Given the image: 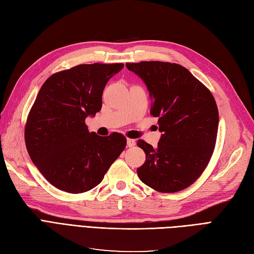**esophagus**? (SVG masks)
Returning a JSON list of instances; mask_svg holds the SVG:
<instances>
[{
    "instance_id": "obj_1",
    "label": "esophagus",
    "mask_w": 254,
    "mask_h": 254,
    "mask_svg": "<svg viewBox=\"0 0 254 254\" xmlns=\"http://www.w3.org/2000/svg\"><path fill=\"white\" fill-rule=\"evenodd\" d=\"M135 145V141L132 139H127V146L128 147H133Z\"/></svg>"
}]
</instances>
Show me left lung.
<instances>
[{
    "mask_svg": "<svg viewBox=\"0 0 254 254\" xmlns=\"http://www.w3.org/2000/svg\"><path fill=\"white\" fill-rule=\"evenodd\" d=\"M126 66L147 86L150 114L159 119L162 132L157 148L137 141L146 155L137 176L160 193L189 188L201 176L215 148L219 117L214 96L180 64L141 61Z\"/></svg>",
    "mask_w": 254,
    "mask_h": 254,
    "instance_id": "obj_1",
    "label": "left lung"
}]
</instances>
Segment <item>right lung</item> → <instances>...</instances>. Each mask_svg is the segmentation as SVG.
<instances>
[{"label": "right lung", "mask_w": 254, "mask_h": 254, "mask_svg": "<svg viewBox=\"0 0 254 254\" xmlns=\"http://www.w3.org/2000/svg\"><path fill=\"white\" fill-rule=\"evenodd\" d=\"M123 64H79L45 80L30 109L24 137L33 163L52 186L80 194L98 186L125 149L122 133L89 132L86 118L102 109L106 83Z\"/></svg>", "instance_id": "right-lung-1"}]
</instances>
